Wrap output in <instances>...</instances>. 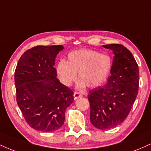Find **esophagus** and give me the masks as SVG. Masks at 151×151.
<instances>
[{
	"instance_id": "esophagus-1",
	"label": "esophagus",
	"mask_w": 151,
	"mask_h": 151,
	"mask_svg": "<svg viewBox=\"0 0 151 151\" xmlns=\"http://www.w3.org/2000/svg\"><path fill=\"white\" fill-rule=\"evenodd\" d=\"M81 96H82V95H81V93H79L78 92H74V99L75 100L81 97Z\"/></svg>"
}]
</instances>
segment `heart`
I'll return each mask as SVG.
<instances>
[{
	"instance_id": "obj_1",
	"label": "heart",
	"mask_w": 151,
	"mask_h": 151,
	"mask_svg": "<svg viewBox=\"0 0 151 151\" xmlns=\"http://www.w3.org/2000/svg\"><path fill=\"white\" fill-rule=\"evenodd\" d=\"M113 61L106 54L92 50H79L68 54L67 62L60 60L56 67L60 81L70 86L77 79L79 80L77 87L83 89L98 86L105 80L111 70Z\"/></svg>"
}]
</instances>
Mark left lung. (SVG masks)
Instances as JSON below:
<instances>
[{
	"mask_svg": "<svg viewBox=\"0 0 151 151\" xmlns=\"http://www.w3.org/2000/svg\"><path fill=\"white\" fill-rule=\"evenodd\" d=\"M113 51L111 76L104 86L90 90V121L96 129L106 130L121 124L136 100L139 70L133 55L120 44L103 45Z\"/></svg>",
	"mask_w": 151,
	"mask_h": 151,
	"instance_id": "obj_1",
	"label": "left lung"
}]
</instances>
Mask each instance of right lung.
<instances>
[{
  "mask_svg": "<svg viewBox=\"0 0 151 151\" xmlns=\"http://www.w3.org/2000/svg\"><path fill=\"white\" fill-rule=\"evenodd\" d=\"M63 45L34 47L25 52L15 71L18 105L32 129L52 132L62 127L73 91L57 78L55 58Z\"/></svg>",
  "mask_w": 151,
  "mask_h": 151,
  "instance_id": "right-lung-1",
  "label": "right lung"
}]
</instances>
